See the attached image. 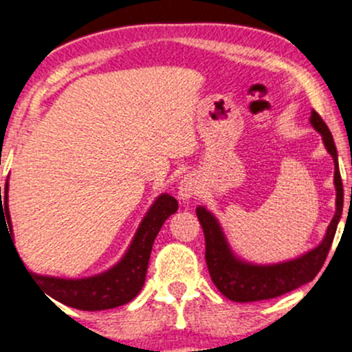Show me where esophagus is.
I'll return each mask as SVG.
<instances>
[{"instance_id":"1","label":"esophagus","mask_w":352,"mask_h":352,"mask_svg":"<svg viewBox=\"0 0 352 352\" xmlns=\"http://www.w3.org/2000/svg\"><path fill=\"white\" fill-rule=\"evenodd\" d=\"M197 194H199L197 180L194 179L192 175L184 177V180L180 182V186H179V197L182 199V201H189V199L197 196Z\"/></svg>"}]
</instances>
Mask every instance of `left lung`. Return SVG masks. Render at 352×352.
<instances>
[{
  "label": "left lung",
  "instance_id": "left-lung-1",
  "mask_svg": "<svg viewBox=\"0 0 352 352\" xmlns=\"http://www.w3.org/2000/svg\"><path fill=\"white\" fill-rule=\"evenodd\" d=\"M310 122L324 138L325 148L333 158L336 172H333V184H336L337 199H336V214L330 221L324 242L308 254L294 258V261L283 262L274 265H252L247 262L239 261L230 250L225 235L219 228L214 216L204 208H197L196 214L202 226L206 240V264H208L209 276H211L214 286L225 294L228 300L248 303V301H261L278 298L281 294L289 293L296 287L310 283L324 265L327 258L330 247H332L333 236H336L337 223L342 214L344 204V189L342 179H340L339 163H337V150L333 144V138L330 134L327 124L315 110H311ZM352 196V189H351Z\"/></svg>",
  "mask_w": 352,
  "mask_h": 352
}]
</instances>
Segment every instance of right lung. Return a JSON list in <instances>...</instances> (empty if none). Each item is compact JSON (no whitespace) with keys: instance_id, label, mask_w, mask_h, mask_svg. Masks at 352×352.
<instances>
[{"instance_id":"obj_1","label":"right lung","mask_w":352,"mask_h":352,"mask_svg":"<svg viewBox=\"0 0 352 352\" xmlns=\"http://www.w3.org/2000/svg\"><path fill=\"white\" fill-rule=\"evenodd\" d=\"M177 209H179V204H177L175 199L168 194H162L151 206L148 214L144 216L143 223L138 228L136 236H134L133 243H131L129 250L124 255L122 261L116 267L100 276L88 279H58L32 274L25 265L23 267L28 278L42 287L44 294L54 298L59 303L67 305V307L85 311H97L126 305L143 287L156 235H158L165 219L170 214H173ZM6 221H8V228H12L8 212V182H6L3 192L0 187V230L1 223H5L6 226ZM8 235H12V230L8 232ZM10 240H12V236H10Z\"/></svg>"}]
</instances>
